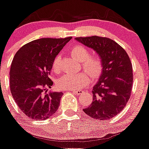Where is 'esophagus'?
<instances>
[{
	"label": "esophagus",
	"mask_w": 149,
	"mask_h": 149,
	"mask_svg": "<svg viewBox=\"0 0 149 149\" xmlns=\"http://www.w3.org/2000/svg\"><path fill=\"white\" fill-rule=\"evenodd\" d=\"M71 91L76 95H81L84 92V91H82V90H71Z\"/></svg>",
	"instance_id": "1"
}]
</instances>
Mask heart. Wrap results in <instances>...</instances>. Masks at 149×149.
Instances as JSON below:
<instances>
[{
    "mask_svg": "<svg viewBox=\"0 0 149 149\" xmlns=\"http://www.w3.org/2000/svg\"><path fill=\"white\" fill-rule=\"evenodd\" d=\"M72 56L80 61L82 68L93 79L99 77L102 72V61L99 56H91L90 51L81 45L73 46L70 49ZM61 55L55 57L52 63V68L55 71L61 70ZM89 82V77L85 72L76 74L68 73L59 78L57 81L58 88L61 89H79Z\"/></svg>",
    "mask_w": 149,
    "mask_h": 149,
    "instance_id": "1",
    "label": "heart"
}]
</instances>
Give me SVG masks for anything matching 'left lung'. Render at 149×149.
I'll use <instances>...</instances> for the list:
<instances>
[{
    "instance_id": "8db88e82",
    "label": "left lung",
    "mask_w": 149,
    "mask_h": 149,
    "mask_svg": "<svg viewBox=\"0 0 149 149\" xmlns=\"http://www.w3.org/2000/svg\"><path fill=\"white\" fill-rule=\"evenodd\" d=\"M75 40L96 51L103 64L98 81L93 86L92 102L84 112L96 120L111 119L124 109L130 99L133 80L130 58L111 39L92 36Z\"/></svg>"
}]
</instances>
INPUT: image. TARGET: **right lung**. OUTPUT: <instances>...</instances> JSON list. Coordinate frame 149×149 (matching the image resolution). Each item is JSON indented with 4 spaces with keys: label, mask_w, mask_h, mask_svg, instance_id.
Instances as JSON below:
<instances>
[{
    "label": "right lung",
    "mask_w": 149,
    "mask_h": 149,
    "mask_svg": "<svg viewBox=\"0 0 149 149\" xmlns=\"http://www.w3.org/2000/svg\"><path fill=\"white\" fill-rule=\"evenodd\" d=\"M41 38L22 46L14 55L10 70V88L21 110L29 118L44 120L58 110L63 92L48 91L52 63L71 40Z\"/></svg>",
    "instance_id": "add662e5"
}]
</instances>
